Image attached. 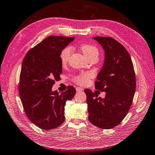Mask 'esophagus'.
<instances>
[{
    "label": "esophagus",
    "instance_id": "obj_1",
    "mask_svg": "<svg viewBox=\"0 0 155 155\" xmlns=\"http://www.w3.org/2000/svg\"><path fill=\"white\" fill-rule=\"evenodd\" d=\"M76 90H77V91H82L84 90H83V88H82V87H76Z\"/></svg>",
    "mask_w": 155,
    "mask_h": 155
}]
</instances>
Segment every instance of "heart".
I'll return each instance as SVG.
<instances>
[{
    "label": "heart",
    "mask_w": 155,
    "mask_h": 155,
    "mask_svg": "<svg viewBox=\"0 0 155 155\" xmlns=\"http://www.w3.org/2000/svg\"><path fill=\"white\" fill-rule=\"evenodd\" d=\"M81 50L86 58L88 59L92 56H98L99 51L97 48L90 44H83L81 46ZM72 52V48L71 47H67L64 48L60 53V60L63 64H66L68 61L70 56ZM92 77V74L90 73H82L77 75L74 77V82L78 84L85 85L89 82L91 78Z\"/></svg>",
    "instance_id": "b5f03b06"
}]
</instances>
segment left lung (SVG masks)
<instances>
[{"label": "left lung", "instance_id": "obj_1", "mask_svg": "<svg viewBox=\"0 0 155 155\" xmlns=\"http://www.w3.org/2000/svg\"><path fill=\"white\" fill-rule=\"evenodd\" d=\"M94 39L104 51V64L95 87L106 95L102 99L90 89L84 90L88 119L100 129H110L118 125L129 112L136 90L135 72L130 54L120 43L110 37Z\"/></svg>", "mask_w": 155, "mask_h": 155}]
</instances>
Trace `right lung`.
<instances>
[{"instance_id":"add662e5","label":"right lung","mask_w":155,"mask_h":155,"mask_svg":"<svg viewBox=\"0 0 155 155\" xmlns=\"http://www.w3.org/2000/svg\"><path fill=\"white\" fill-rule=\"evenodd\" d=\"M74 39L48 36L29 50L23 59L19 96L26 116L41 129L51 130L62 124L66 101L71 100L76 93L72 86L60 95L52 91L62 73L60 53Z\"/></svg>"}]
</instances>
